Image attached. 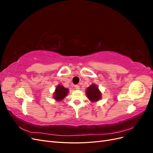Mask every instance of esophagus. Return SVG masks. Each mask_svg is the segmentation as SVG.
Returning <instances> with one entry per match:
<instances>
[{
  "label": "esophagus",
  "instance_id": "34e87169",
  "mask_svg": "<svg viewBox=\"0 0 153 153\" xmlns=\"http://www.w3.org/2000/svg\"><path fill=\"white\" fill-rule=\"evenodd\" d=\"M75 89L76 90H79L80 89V85H75Z\"/></svg>",
  "mask_w": 153,
  "mask_h": 153
}]
</instances>
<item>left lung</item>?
<instances>
[{
  "label": "left lung",
  "mask_w": 153,
  "mask_h": 153,
  "mask_svg": "<svg viewBox=\"0 0 153 153\" xmlns=\"http://www.w3.org/2000/svg\"><path fill=\"white\" fill-rule=\"evenodd\" d=\"M86 94L87 98L92 101H96L101 98V92L98 87L94 84H92L87 89Z\"/></svg>",
  "instance_id": "left-lung-1"
}]
</instances>
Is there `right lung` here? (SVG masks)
Wrapping results in <instances>:
<instances>
[{"label": "right lung", "mask_w": 153, "mask_h": 153, "mask_svg": "<svg viewBox=\"0 0 153 153\" xmlns=\"http://www.w3.org/2000/svg\"><path fill=\"white\" fill-rule=\"evenodd\" d=\"M68 93V89H66L64 86L59 85L56 89L54 93V99L57 101H61L62 99L65 98L66 96Z\"/></svg>", "instance_id": "add662e5"}]
</instances>
